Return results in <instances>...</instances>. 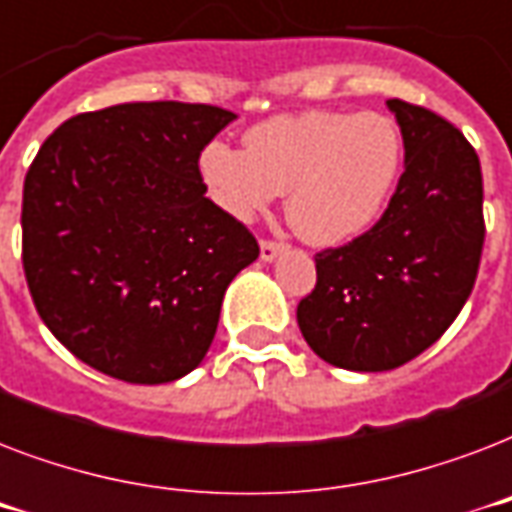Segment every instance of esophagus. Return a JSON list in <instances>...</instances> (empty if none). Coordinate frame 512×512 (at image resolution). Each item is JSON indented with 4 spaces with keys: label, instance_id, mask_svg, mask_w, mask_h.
Wrapping results in <instances>:
<instances>
[{
    "label": "esophagus",
    "instance_id": "obj_1",
    "mask_svg": "<svg viewBox=\"0 0 512 512\" xmlns=\"http://www.w3.org/2000/svg\"><path fill=\"white\" fill-rule=\"evenodd\" d=\"M281 252H284V244H279V241H271V239L260 241V260H265V263L276 260Z\"/></svg>",
    "mask_w": 512,
    "mask_h": 512
}]
</instances>
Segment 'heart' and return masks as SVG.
<instances>
[{"label": "heart", "instance_id": "heart-1", "mask_svg": "<svg viewBox=\"0 0 512 512\" xmlns=\"http://www.w3.org/2000/svg\"><path fill=\"white\" fill-rule=\"evenodd\" d=\"M247 151L212 140L199 177L209 199L252 220L287 191V217L308 244L337 247L366 233L396 188L404 143L390 116L303 111L249 127Z\"/></svg>", "mask_w": 512, "mask_h": 512}]
</instances>
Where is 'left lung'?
<instances>
[{
    "label": "left lung",
    "instance_id": "obj_1",
    "mask_svg": "<svg viewBox=\"0 0 512 512\" xmlns=\"http://www.w3.org/2000/svg\"><path fill=\"white\" fill-rule=\"evenodd\" d=\"M404 175L382 217L316 255V287L297 305L305 342L327 364L388 372L430 348L473 292L484 249L476 148L422 106L388 100Z\"/></svg>",
    "mask_w": 512,
    "mask_h": 512
}]
</instances>
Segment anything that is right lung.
<instances>
[{"label": "right lung", "mask_w": 512, "mask_h": 512, "mask_svg": "<svg viewBox=\"0 0 512 512\" xmlns=\"http://www.w3.org/2000/svg\"><path fill=\"white\" fill-rule=\"evenodd\" d=\"M233 119L204 103H122L71 116L28 167V292L92 369L162 385L207 356L225 289L260 255L199 177L201 148Z\"/></svg>", "instance_id": "obj_1"}]
</instances>
